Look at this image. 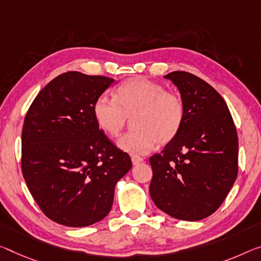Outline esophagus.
Segmentation results:
<instances>
[{
	"instance_id": "1",
	"label": "esophagus",
	"mask_w": 261,
	"mask_h": 261,
	"mask_svg": "<svg viewBox=\"0 0 261 261\" xmlns=\"http://www.w3.org/2000/svg\"><path fill=\"white\" fill-rule=\"evenodd\" d=\"M131 161L132 165H138L143 161V158H140L138 155H131Z\"/></svg>"
}]
</instances>
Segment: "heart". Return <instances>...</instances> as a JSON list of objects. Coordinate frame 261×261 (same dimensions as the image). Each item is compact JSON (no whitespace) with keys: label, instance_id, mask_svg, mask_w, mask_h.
Listing matches in <instances>:
<instances>
[{"label":"heart","instance_id":"1","mask_svg":"<svg viewBox=\"0 0 261 261\" xmlns=\"http://www.w3.org/2000/svg\"><path fill=\"white\" fill-rule=\"evenodd\" d=\"M93 114L100 129L117 136L132 117L129 132L118 139L121 150L145 154L156 143L166 145L176 137L185 119V106L179 94L146 77H131L115 89V98L101 95Z\"/></svg>","mask_w":261,"mask_h":261}]
</instances>
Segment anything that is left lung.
<instances>
[{
    "instance_id": "left-lung-1",
    "label": "left lung",
    "mask_w": 261,
    "mask_h": 261,
    "mask_svg": "<svg viewBox=\"0 0 261 261\" xmlns=\"http://www.w3.org/2000/svg\"><path fill=\"white\" fill-rule=\"evenodd\" d=\"M181 94L185 119L176 137L152 155L150 195L169 216L200 221L220 208L238 174V136L225 101L204 80L165 75Z\"/></svg>"
}]
</instances>
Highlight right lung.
<instances>
[{
    "instance_id": "add662e5",
    "label": "right lung",
    "mask_w": 261,
    "mask_h": 261,
    "mask_svg": "<svg viewBox=\"0 0 261 261\" xmlns=\"http://www.w3.org/2000/svg\"><path fill=\"white\" fill-rule=\"evenodd\" d=\"M114 81L60 74L40 90L24 118V180L41 212L65 226L103 220L116 184L132 167L129 154L107 138L93 114L95 100Z\"/></svg>"
}]
</instances>
